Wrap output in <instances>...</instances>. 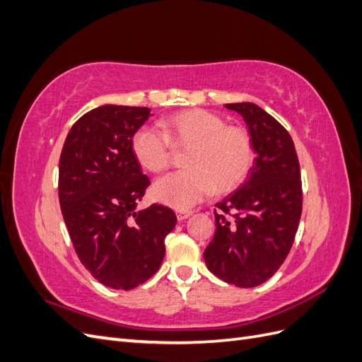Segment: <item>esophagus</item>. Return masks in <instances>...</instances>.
I'll return each instance as SVG.
<instances>
[{
  "mask_svg": "<svg viewBox=\"0 0 362 362\" xmlns=\"http://www.w3.org/2000/svg\"><path fill=\"white\" fill-rule=\"evenodd\" d=\"M192 214H193L192 210H178L177 211V218L180 222H182V221H185V218H189Z\"/></svg>",
  "mask_w": 362,
  "mask_h": 362,
  "instance_id": "esophagus-1",
  "label": "esophagus"
}]
</instances>
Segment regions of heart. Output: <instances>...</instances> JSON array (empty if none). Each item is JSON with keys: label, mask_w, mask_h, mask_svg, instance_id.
I'll return each instance as SVG.
<instances>
[{"label": "heart", "mask_w": 362, "mask_h": 362, "mask_svg": "<svg viewBox=\"0 0 362 362\" xmlns=\"http://www.w3.org/2000/svg\"><path fill=\"white\" fill-rule=\"evenodd\" d=\"M158 128L140 127L131 139V149L141 168L160 173L170 164L175 148H189L184 164L154 184L156 199L185 210L199 204L216 189L228 192L242 182L254 163V146L243 128L228 127L225 120L205 110L173 115Z\"/></svg>", "instance_id": "b5f03b06"}]
</instances>
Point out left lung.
Returning <instances> with one entry per match:
<instances>
[{"mask_svg":"<svg viewBox=\"0 0 362 362\" xmlns=\"http://www.w3.org/2000/svg\"><path fill=\"white\" fill-rule=\"evenodd\" d=\"M225 107L245 119L257 158L246 181L217 202L204 259L222 281L250 288L275 275L293 246L302 214L300 168L288 131L275 117L254 103ZM228 212L235 213L231 219Z\"/></svg>","mask_w":362,"mask_h":362,"instance_id":"8db88e82","label":"left lung"}]
</instances>
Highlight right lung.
Masks as SVG:
<instances>
[{
	"label": "right lung",
	"mask_w": 362,
	"mask_h": 362,
	"mask_svg": "<svg viewBox=\"0 0 362 362\" xmlns=\"http://www.w3.org/2000/svg\"><path fill=\"white\" fill-rule=\"evenodd\" d=\"M149 116L148 107L93 108L72 125L59 163V201L74 249L90 275L115 290L154 275L177 223L168 206L137 210L151 182L131 139Z\"/></svg>",
	"instance_id": "add662e5"
}]
</instances>
